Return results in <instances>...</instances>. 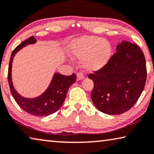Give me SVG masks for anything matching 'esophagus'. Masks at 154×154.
<instances>
[{
  "instance_id": "34e87169",
  "label": "esophagus",
  "mask_w": 154,
  "mask_h": 154,
  "mask_svg": "<svg viewBox=\"0 0 154 154\" xmlns=\"http://www.w3.org/2000/svg\"><path fill=\"white\" fill-rule=\"evenodd\" d=\"M77 77V81H81V80H82L84 79V75L82 73H78L76 75Z\"/></svg>"
}]
</instances>
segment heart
I'll list each match as a JSON object with an SVG mask.
<instances>
[{
  "label": "heart",
  "instance_id": "b5f03b06",
  "mask_svg": "<svg viewBox=\"0 0 154 154\" xmlns=\"http://www.w3.org/2000/svg\"><path fill=\"white\" fill-rule=\"evenodd\" d=\"M69 50L73 57L81 60L82 68L88 72H96L106 66L112 54L110 42L94 35L73 39L69 45Z\"/></svg>",
  "mask_w": 154,
  "mask_h": 154
}]
</instances>
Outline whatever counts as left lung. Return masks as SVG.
<instances>
[{
  "mask_svg": "<svg viewBox=\"0 0 154 154\" xmlns=\"http://www.w3.org/2000/svg\"><path fill=\"white\" fill-rule=\"evenodd\" d=\"M106 66L89 79L94 82L91 99L98 110L108 115H120L132 108L144 90L146 61L139 46L122 41Z\"/></svg>",
  "mask_w": 154,
  "mask_h": 154,
  "instance_id": "obj_1",
  "label": "left lung"
}]
</instances>
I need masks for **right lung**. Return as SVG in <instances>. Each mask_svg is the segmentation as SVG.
I'll return each instance as SVG.
<instances>
[{
	"label": "right lung",
	"mask_w": 154,
	"mask_h": 154,
	"mask_svg": "<svg viewBox=\"0 0 154 154\" xmlns=\"http://www.w3.org/2000/svg\"><path fill=\"white\" fill-rule=\"evenodd\" d=\"M36 42L37 39L34 36H32L23 41L12 51L9 64L8 79L12 97L20 108L30 115L45 117L57 112L61 108L65 100L69 88L76 81V76L75 73L71 75H64L59 73H55L47 89L39 97L31 99L20 95L14 89L12 83L13 59L17 52L23 47L29 44H34Z\"/></svg>",
	"instance_id": "obj_1"
}]
</instances>
